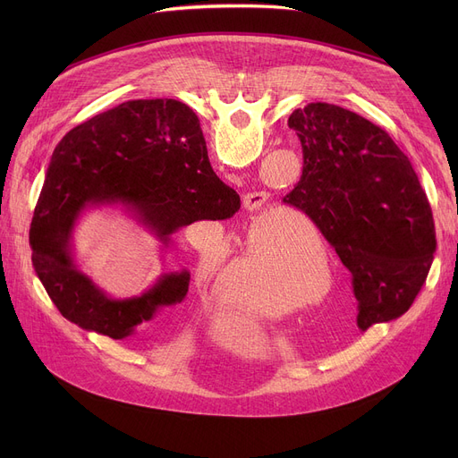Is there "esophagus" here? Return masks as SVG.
<instances>
[{"mask_svg": "<svg viewBox=\"0 0 458 458\" xmlns=\"http://www.w3.org/2000/svg\"><path fill=\"white\" fill-rule=\"evenodd\" d=\"M266 202H267V195L263 191H252L243 197V206L249 211H259L263 206H266Z\"/></svg>", "mask_w": 458, "mask_h": 458, "instance_id": "esophagus-1", "label": "esophagus"}]
</instances>
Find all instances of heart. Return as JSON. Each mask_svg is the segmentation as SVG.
Masks as SVG:
<instances>
[{
    "instance_id": "b5f03b06",
    "label": "heart",
    "mask_w": 458,
    "mask_h": 458,
    "mask_svg": "<svg viewBox=\"0 0 458 458\" xmlns=\"http://www.w3.org/2000/svg\"><path fill=\"white\" fill-rule=\"evenodd\" d=\"M301 229L309 233L301 236ZM237 245L232 266L225 242L208 245L200 273L216 284L228 280L230 295L242 308L276 318L328 292L332 267L325 242L297 213L254 225Z\"/></svg>"
}]
</instances>
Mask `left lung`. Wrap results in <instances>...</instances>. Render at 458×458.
Masks as SVG:
<instances>
[{
    "label": "left lung",
    "mask_w": 458,
    "mask_h": 458,
    "mask_svg": "<svg viewBox=\"0 0 458 458\" xmlns=\"http://www.w3.org/2000/svg\"><path fill=\"white\" fill-rule=\"evenodd\" d=\"M302 147V176L282 199L304 211L352 275L358 328L412 306L437 250L420 178L394 139L364 116L323 102L287 120Z\"/></svg>",
    "instance_id": "8db88e82"
}]
</instances>
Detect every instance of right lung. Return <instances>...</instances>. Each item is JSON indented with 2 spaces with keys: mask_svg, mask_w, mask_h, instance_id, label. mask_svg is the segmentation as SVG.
I'll return each instance as SVG.
<instances>
[{
  "mask_svg": "<svg viewBox=\"0 0 458 458\" xmlns=\"http://www.w3.org/2000/svg\"><path fill=\"white\" fill-rule=\"evenodd\" d=\"M106 204L126 206L166 247L182 226L230 219L242 200L213 173L200 120L178 100H130L63 137L30 228L33 267L64 319L123 340L185 299L189 273L163 275L140 297L109 299L70 254L80 213Z\"/></svg>",
  "mask_w": 458,
  "mask_h": 458,
  "instance_id": "1",
  "label": "right lung"
}]
</instances>
